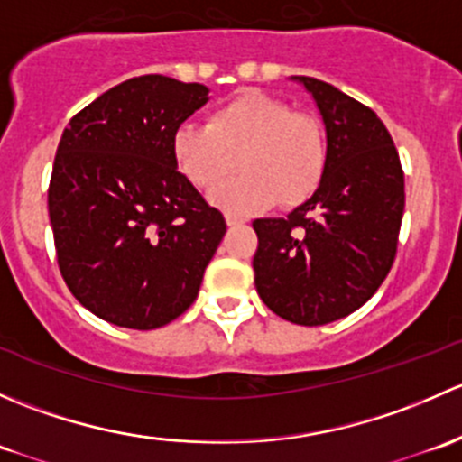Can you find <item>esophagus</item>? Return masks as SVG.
I'll list each match as a JSON object with an SVG mask.
<instances>
[{
    "mask_svg": "<svg viewBox=\"0 0 462 462\" xmlns=\"http://www.w3.org/2000/svg\"><path fill=\"white\" fill-rule=\"evenodd\" d=\"M226 223H227V226H230V227H235V226H241V223H244V218L236 217V214L227 212V214H226Z\"/></svg>",
    "mask_w": 462,
    "mask_h": 462,
    "instance_id": "1",
    "label": "esophagus"
}]
</instances>
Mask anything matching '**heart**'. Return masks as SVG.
Instances as JSON below:
<instances>
[{"instance_id": "b5f03b06", "label": "heart", "mask_w": 462, "mask_h": 462, "mask_svg": "<svg viewBox=\"0 0 462 462\" xmlns=\"http://www.w3.org/2000/svg\"><path fill=\"white\" fill-rule=\"evenodd\" d=\"M171 158L189 185L212 189L236 170L244 174L218 188L212 201L227 212H253L304 203L326 170V138L313 116L259 91L218 105L208 125L183 123L171 138Z\"/></svg>"}]
</instances>
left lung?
Wrapping results in <instances>:
<instances>
[{
  "label": "left lung",
  "instance_id": "1",
  "mask_svg": "<svg viewBox=\"0 0 462 462\" xmlns=\"http://www.w3.org/2000/svg\"><path fill=\"white\" fill-rule=\"evenodd\" d=\"M326 127L319 188L286 218H257L254 286L265 306L300 326L346 318L393 265L404 174L384 123L328 82L295 76Z\"/></svg>",
  "mask_w": 462,
  "mask_h": 462
}]
</instances>
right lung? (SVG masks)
<instances>
[{
	"mask_svg": "<svg viewBox=\"0 0 462 462\" xmlns=\"http://www.w3.org/2000/svg\"><path fill=\"white\" fill-rule=\"evenodd\" d=\"M205 102L199 82L132 78L60 138L49 185L58 265L100 319L152 330L197 300L226 218L176 170L171 138Z\"/></svg>",
	"mask_w": 462,
	"mask_h": 462,
	"instance_id": "1",
	"label": "right lung"
}]
</instances>
